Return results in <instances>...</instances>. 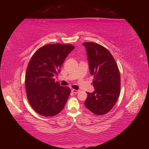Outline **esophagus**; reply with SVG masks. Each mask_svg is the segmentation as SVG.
<instances>
[{"label": "esophagus", "instance_id": "34e87169", "mask_svg": "<svg viewBox=\"0 0 149 149\" xmlns=\"http://www.w3.org/2000/svg\"><path fill=\"white\" fill-rule=\"evenodd\" d=\"M72 91L74 93H75V94H77V93L79 91V90H75V89H72Z\"/></svg>", "mask_w": 149, "mask_h": 149}]
</instances>
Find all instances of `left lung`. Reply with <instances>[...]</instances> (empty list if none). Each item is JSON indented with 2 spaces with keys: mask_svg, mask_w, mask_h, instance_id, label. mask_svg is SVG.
<instances>
[{
  "mask_svg": "<svg viewBox=\"0 0 149 149\" xmlns=\"http://www.w3.org/2000/svg\"><path fill=\"white\" fill-rule=\"evenodd\" d=\"M86 48L95 91L87 93L84 102L88 110L104 115L112 110L120 93V74L118 65L109 50L93 42L83 43Z\"/></svg>",
  "mask_w": 149,
  "mask_h": 149,
  "instance_id": "8db88e82",
  "label": "left lung"
}]
</instances>
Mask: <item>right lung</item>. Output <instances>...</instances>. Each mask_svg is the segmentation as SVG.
I'll use <instances>...</instances> for the list:
<instances>
[{
  "label": "right lung",
  "mask_w": 149,
  "mask_h": 149,
  "mask_svg": "<svg viewBox=\"0 0 149 149\" xmlns=\"http://www.w3.org/2000/svg\"><path fill=\"white\" fill-rule=\"evenodd\" d=\"M74 49L72 45H46L39 48L30 60L25 86L29 104L39 114L54 116L64 108L71 90L60 86L54 77Z\"/></svg>",
  "instance_id": "right-lung-1"
}]
</instances>
